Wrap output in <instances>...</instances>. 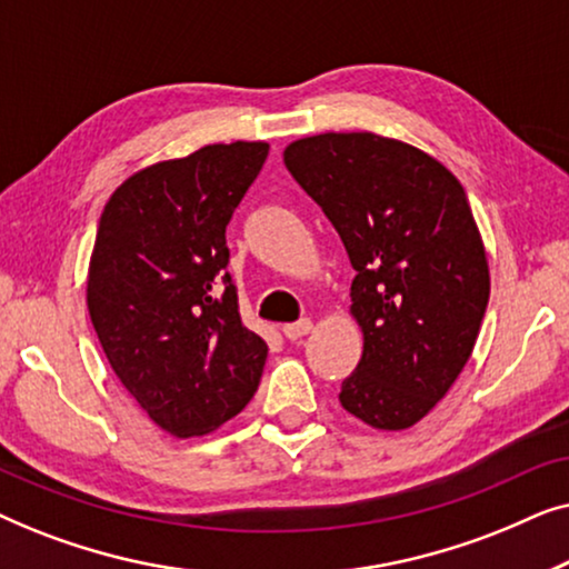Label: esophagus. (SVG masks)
Wrapping results in <instances>:
<instances>
[{"instance_id":"esophagus-1","label":"esophagus","mask_w":569,"mask_h":569,"mask_svg":"<svg viewBox=\"0 0 569 569\" xmlns=\"http://www.w3.org/2000/svg\"><path fill=\"white\" fill-rule=\"evenodd\" d=\"M313 331V321H310V318H302V321H298V323H287V326H282V333L290 341H295V339H302L306 337V333H310Z\"/></svg>"}]
</instances>
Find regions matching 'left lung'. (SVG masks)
I'll return each instance as SVG.
<instances>
[{"label": "left lung", "instance_id": "left-lung-1", "mask_svg": "<svg viewBox=\"0 0 569 569\" xmlns=\"http://www.w3.org/2000/svg\"><path fill=\"white\" fill-rule=\"evenodd\" d=\"M349 261L362 357L339 401L376 430H407L450 391L477 345L489 263L469 199L432 154L372 131L284 147Z\"/></svg>", "mask_w": 569, "mask_h": 569}]
</instances>
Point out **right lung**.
<instances>
[{"mask_svg":"<svg viewBox=\"0 0 569 569\" xmlns=\"http://www.w3.org/2000/svg\"><path fill=\"white\" fill-rule=\"evenodd\" d=\"M267 142L207 144L129 176L100 214L88 310L116 378L173 438H201L243 411L267 341L248 331L224 243Z\"/></svg>","mask_w":569,"mask_h":569,"instance_id":"1","label":"right lung"}]
</instances>
